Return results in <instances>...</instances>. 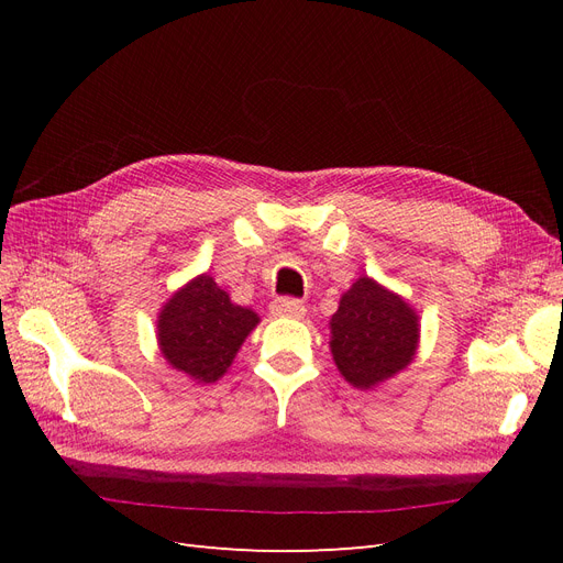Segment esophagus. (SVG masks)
Listing matches in <instances>:
<instances>
[{
  "instance_id": "esophagus-1",
  "label": "esophagus",
  "mask_w": 563,
  "mask_h": 563,
  "mask_svg": "<svg viewBox=\"0 0 563 563\" xmlns=\"http://www.w3.org/2000/svg\"><path fill=\"white\" fill-rule=\"evenodd\" d=\"M269 312L275 317L300 319V317H305V312H308V310H305V305L296 298H277V300H272Z\"/></svg>"
}]
</instances>
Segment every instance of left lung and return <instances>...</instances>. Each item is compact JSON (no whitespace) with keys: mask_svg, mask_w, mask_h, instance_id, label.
<instances>
[{"mask_svg":"<svg viewBox=\"0 0 563 563\" xmlns=\"http://www.w3.org/2000/svg\"><path fill=\"white\" fill-rule=\"evenodd\" d=\"M329 329L335 368L356 389L395 378L416 360L420 343L413 305L366 275L340 296Z\"/></svg>","mask_w":563,"mask_h":563,"instance_id":"1","label":"left lung"}]
</instances>
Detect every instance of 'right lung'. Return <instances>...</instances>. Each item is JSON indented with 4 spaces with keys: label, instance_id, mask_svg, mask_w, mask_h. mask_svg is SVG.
Instances as JSON below:
<instances>
[{
    "label": "right lung",
    "instance_id": "1",
    "mask_svg": "<svg viewBox=\"0 0 563 563\" xmlns=\"http://www.w3.org/2000/svg\"><path fill=\"white\" fill-rule=\"evenodd\" d=\"M261 317L232 302L213 277L197 275L157 314V345L166 364L197 385L220 380Z\"/></svg>",
    "mask_w": 563,
    "mask_h": 563
}]
</instances>
